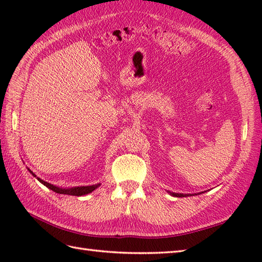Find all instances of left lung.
I'll list each match as a JSON object with an SVG mask.
<instances>
[{
  "mask_svg": "<svg viewBox=\"0 0 262 262\" xmlns=\"http://www.w3.org/2000/svg\"><path fill=\"white\" fill-rule=\"evenodd\" d=\"M172 196H176V197H183V194L181 193H174V192H171Z\"/></svg>",
  "mask_w": 262,
  "mask_h": 262,
  "instance_id": "8db88e82",
  "label": "left lung"
}]
</instances>
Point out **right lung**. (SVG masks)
Here are the masks:
<instances>
[{"label":"right lung","mask_w":262,"mask_h":262,"mask_svg":"<svg viewBox=\"0 0 262 262\" xmlns=\"http://www.w3.org/2000/svg\"><path fill=\"white\" fill-rule=\"evenodd\" d=\"M29 170V169H28ZM30 171V170H29ZM32 173V171H30ZM33 177H36L35 173H32ZM37 179L40 181L42 185H45L47 188L51 189V190L57 192V193H64V194H72V196H83V194H88L92 192L94 189H97L100 185L98 183V185H93V186H85V187H74V188H71V189H62V188H58V187H55L53 186L52 183H48L46 181H43L41 179H39V178H37Z\"/></svg>","instance_id":"1"}]
</instances>
